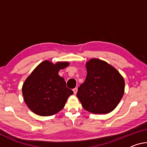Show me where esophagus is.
<instances>
[{
    "mask_svg": "<svg viewBox=\"0 0 147 147\" xmlns=\"http://www.w3.org/2000/svg\"><path fill=\"white\" fill-rule=\"evenodd\" d=\"M73 91H74V94H76L77 93V92H78V89H77V88H74L73 89Z\"/></svg>",
    "mask_w": 147,
    "mask_h": 147,
    "instance_id": "obj_1",
    "label": "esophagus"
}]
</instances>
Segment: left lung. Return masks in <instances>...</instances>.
I'll list each match as a JSON object with an SVG mask.
<instances>
[{
	"label": "left lung",
	"instance_id": "1",
	"mask_svg": "<svg viewBox=\"0 0 147 147\" xmlns=\"http://www.w3.org/2000/svg\"><path fill=\"white\" fill-rule=\"evenodd\" d=\"M87 76L77 96L85 110L92 114H108L120 102L125 81L119 71L105 61L91 58L85 64Z\"/></svg>",
	"mask_w": 147,
	"mask_h": 147
}]
</instances>
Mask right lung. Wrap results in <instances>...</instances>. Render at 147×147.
<instances>
[{
    "mask_svg": "<svg viewBox=\"0 0 147 147\" xmlns=\"http://www.w3.org/2000/svg\"><path fill=\"white\" fill-rule=\"evenodd\" d=\"M69 65L68 62L49 60L35 67L22 86V94L28 107L41 116H52L64 107L68 97L74 94L66 87L64 78L58 71Z\"/></svg>",
    "mask_w": 147,
    "mask_h": 147,
    "instance_id": "add662e5",
    "label": "right lung"
}]
</instances>
